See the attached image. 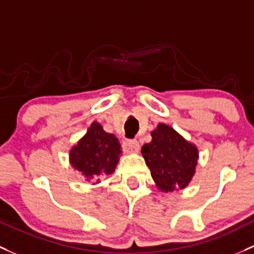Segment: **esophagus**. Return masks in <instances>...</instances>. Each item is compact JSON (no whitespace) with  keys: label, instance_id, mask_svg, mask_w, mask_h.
Here are the masks:
<instances>
[{"label":"esophagus","instance_id":"esophagus-1","mask_svg":"<svg viewBox=\"0 0 254 254\" xmlns=\"http://www.w3.org/2000/svg\"><path fill=\"white\" fill-rule=\"evenodd\" d=\"M123 148L127 153H136L140 149V145H138V142L136 140H125L123 142Z\"/></svg>","mask_w":254,"mask_h":254}]
</instances>
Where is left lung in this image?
Returning a JSON list of instances; mask_svg holds the SVG:
<instances>
[{"label": "left lung", "mask_w": 254, "mask_h": 254, "mask_svg": "<svg viewBox=\"0 0 254 254\" xmlns=\"http://www.w3.org/2000/svg\"><path fill=\"white\" fill-rule=\"evenodd\" d=\"M141 149L154 183L162 191L184 189L194 174L198 152L173 127L159 124Z\"/></svg>", "instance_id": "obj_1"}]
</instances>
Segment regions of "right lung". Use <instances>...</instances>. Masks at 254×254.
Listing matches in <instances>:
<instances>
[{
    "label": "right lung",
    "instance_id": "right-lung-1",
    "mask_svg": "<svg viewBox=\"0 0 254 254\" xmlns=\"http://www.w3.org/2000/svg\"><path fill=\"white\" fill-rule=\"evenodd\" d=\"M120 143L98 123H92L87 134L70 151V162L86 178L98 180V176L114 172L120 154Z\"/></svg>",
    "mask_w": 254,
    "mask_h": 254
}]
</instances>
